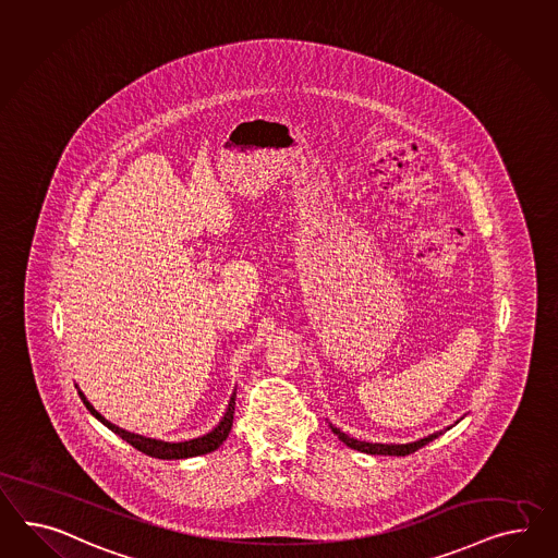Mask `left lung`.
Masks as SVG:
<instances>
[{"mask_svg": "<svg viewBox=\"0 0 558 558\" xmlns=\"http://www.w3.org/2000/svg\"><path fill=\"white\" fill-rule=\"evenodd\" d=\"M331 430L338 435V439H340V441H343L348 447H352V449H356V451L368 453V456H397V458H400V456H402V458H404V456H411V453L418 451L421 447H425V445L430 444L433 439H437V437L441 435V430H439V433H433L429 437H423V439H418V441H414V444L386 445L357 441L354 437H348L345 433H342L340 429H336V427H331Z\"/></svg>", "mask_w": 558, "mask_h": 558, "instance_id": "1", "label": "left lung"}]
</instances>
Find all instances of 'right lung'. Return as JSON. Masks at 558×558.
Listing matches in <instances>:
<instances>
[{
  "mask_svg": "<svg viewBox=\"0 0 558 558\" xmlns=\"http://www.w3.org/2000/svg\"><path fill=\"white\" fill-rule=\"evenodd\" d=\"M78 395H81V399L85 402L86 409L90 411L93 416H97L105 427H109V429L117 433L123 441H128L129 445H133L135 449H140V451L145 453V456L158 459L196 458V456H204V453H210V451L218 449L220 445L227 441V437H229L230 427H232V418H234V404H236V402H234V399H236V392H232L229 409H227V413H225V416L220 418V423L216 425L215 429L210 430V433H206V435H202L198 439L180 441V444H170V441L149 439V437H144V435H137V433H131V430L117 427L113 423H109L102 414L95 411V407L86 400L85 395H83L81 390H78Z\"/></svg>",
  "mask_w": 558,
  "mask_h": 558,
  "instance_id": "1",
  "label": "right lung"
}]
</instances>
